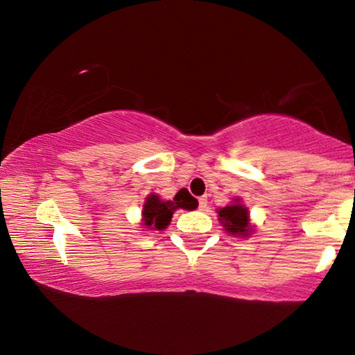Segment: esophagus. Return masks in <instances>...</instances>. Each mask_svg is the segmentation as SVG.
Listing matches in <instances>:
<instances>
[{
  "mask_svg": "<svg viewBox=\"0 0 355 355\" xmlns=\"http://www.w3.org/2000/svg\"><path fill=\"white\" fill-rule=\"evenodd\" d=\"M207 207H208V200H207V197L203 196V197H200V199H199V208L202 209V211H205Z\"/></svg>",
  "mask_w": 355,
  "mask_h": 355,
  "instance_id": "34e87169",
  "label": "esophagus"
}]
</instances>
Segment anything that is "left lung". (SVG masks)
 Segmentation results:
<instances>
[{"mask_svg":"<svg viewBox=\"0 0 355 355\" xmlns=\"http://www.w3.org/2000/svg\"><path fill=\"white\" fill-rule=\"evenodd\" d=\"M218 219L224 230L232 236L249 238L254 233L255 225L250 224L249 208L244 205L239 197L232 199L230 205L218 208Z\"/></svg>","mask_w":355,"mask_h":355,"instance_id":"8db88e82","label":"left lung"}]
</instances>
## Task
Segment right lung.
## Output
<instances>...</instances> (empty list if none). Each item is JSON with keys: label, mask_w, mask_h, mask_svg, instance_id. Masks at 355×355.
I'll use <instances>...</instances> for the list:
<instances>
[{"label": "right lung", "mask_w": 355, "mask_h": 355, "mask_svg": "<svg viewBox=\"0 0 355 355\" xmlns=\"http://www.w3.org/2000/svg\"><path fill=\"white\" fill-rule=\"evenodd\" d=\"M197 207H199V202L184 189L178 191L173 200H163L158 194L152 192L144 202L141 225L147 230H164L171 224L173 211H177L178 208L191 211Z\"/></svg>", "instance_id": "obj_1"}]
</instances>
